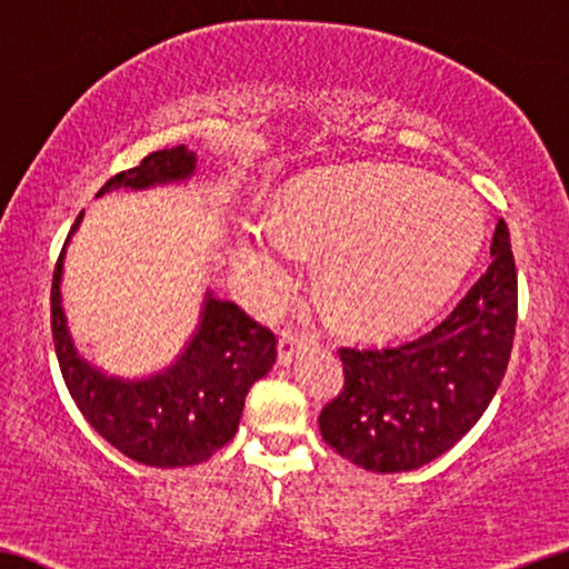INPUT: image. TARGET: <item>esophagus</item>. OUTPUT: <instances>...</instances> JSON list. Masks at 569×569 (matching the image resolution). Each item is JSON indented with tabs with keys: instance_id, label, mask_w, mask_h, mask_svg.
Returning <instances> with one entry per match:
<instances>
[{
	"instance_id": "34e87169",
	"label": "esophagus",
	"mask_w": 569,
	"mask_h": 569,
	"mask_svg": "<svg viewBox=\"0 0 569 569\" xmlns=\"http://www.w3.org/2000/svg\"><path fill=\"white\" fill-rule=\"evenodd\" d=\"M303 350H307V342H303V339L288 332L278 337V362H281V366H291Z\"/></svg>"
}]
</instances>
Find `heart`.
<instances>
[{
	"mask_svg": "<svg viewBox=\"0 0 569 569\" xmlns=\"http://www.w3.org/2000/svg\"><path fill=\"white\" fill-rule=\"evenodd\" d=\"M486 219L460 183L401 166H355L301 178L283 224L258 217L237 242L248 299L276 311L293 291L303 250H329L321 286L350 327L393 335L417 327L455 291Z\"/></svg>",
	"mask_w": 569,
	"mask_h": 569,
	"instance_id": "obj_1",
	"label": "heart"
}]
</instances>
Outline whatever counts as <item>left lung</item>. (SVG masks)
I'll return each instance as SVG.
<instances>
[{"instance_id":"left-lung-1","label":"left lung","mask_w":569,"mask_h":569,"mask_svg":"<svg viewBox=\"0 0 569 569\" xmlns=\"http://www.w3.org/2000/svg\"><path fill=\"white\" fill-rule=\"evenodd\" d=\"M516 299L511 237L498 219L488 270L431 332L383 350H339L345 388L319 413L325 442L370 472H409L452 449L506 376Z\"/></svg>"}]
</instances>
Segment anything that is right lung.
Segmentation results:
<instances>
[{
	"mask_svg": "<svg viewBox=\"0 0 569 569\" xmlns=\"http://www.w3.org/2000/svg\"><path fill=\"white\" fill-rule=\"evenodd\" d=\"M197 176V152L186 146L158 150L138 168L117 173L101 186L109 191H150L186 186ZM66 237L53 270V345L68 393L91 427L124 457L150 468H191L207 462L240 427L244 396L276 362V337L252 321L237 303L207 288L199 321L173 362L148 376H114L79 350L68 327L61 281L71 237Z\"/></svg>",
	"mask_w": 569,
	"mask_h": 569,
	"instance_id": "right-lung-1",
	"label": "right lung"
}]
</instances>
